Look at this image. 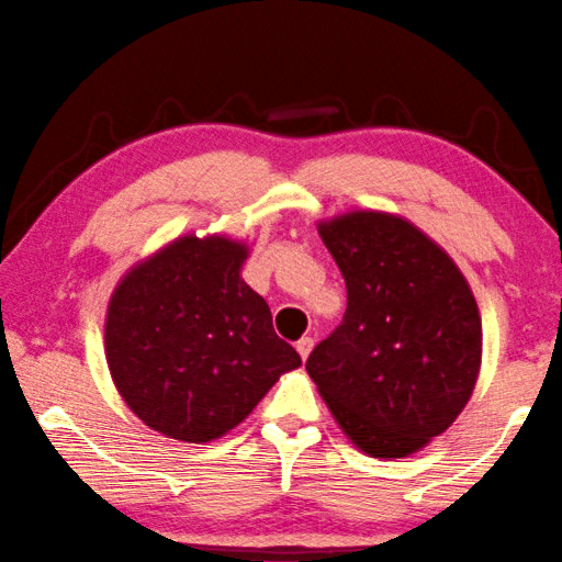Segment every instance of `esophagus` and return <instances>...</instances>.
Here are the masks:
<instances>
[{
	"label": "esophagus",
	"instance_id": "esophagus-1",
	"mask_svg": "<svg viewBox=\"0 0 562 562\" xmlns=\"http://www.w3.org/2000/svg\"><path fill=\"white\" fill-rule=\"evenodd\" d=\"M311 348H314V338H311V336H303L301 341H296V351H299V356L303 358V361H306V358H308Z\"/></svg>",
	"mask_w": 562,
	"mask_h": 562
}]
</instances>
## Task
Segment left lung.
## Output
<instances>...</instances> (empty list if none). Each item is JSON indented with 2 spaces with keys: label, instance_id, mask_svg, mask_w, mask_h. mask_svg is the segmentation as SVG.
Listing matches in <instances>:
<instances>
[{
  "label": "left lung",
  "instance_id": "obj_1",
  "mask_svg": "<svg viewBox=\"0 0 562 562\" xmlns=\"http://www.w3.org/2000/svg\"><path fill=\"white\" fill-rule=\"evenodd\" d=\"M318 234L348 301L306 371L363 453H416L473 393L483 344L473 293L443 248L398 216L353 211Z\"/></svg>",
  "mask_w": 562,
  "mask_h": 562
}]
</instances>
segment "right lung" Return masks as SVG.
<instances>
[{
	"instance_id": "right-lung-1",
	"label": "right lung",
	"mask_w": 562,
	"mask_h": 562,
	"mask_svg": "<svg viewBox=\"0 0 562 562\" xmlns=\"http://www.w3.org/2000/svg\"><path fill=\"white\" fill-rule=\"evenodd\" d=\"M246 254L224 236H183L134 266L109 303V371L126 406L164 436H224L301 366L241 279Z\"/></svg>"
}]
</instances>
